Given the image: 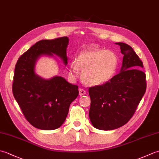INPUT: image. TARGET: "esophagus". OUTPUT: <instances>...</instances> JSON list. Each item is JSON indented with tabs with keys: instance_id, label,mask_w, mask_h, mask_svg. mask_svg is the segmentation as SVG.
I'll return each mask as SVG.
<instances>
[{
	"instance_id": "obj_1",
	"label": "esophagus",
	"mask_w": 159,
	"mask_h": 159,
	"mask_svg": "<svg viewBox=\"0 0 159 159\" xmlns=\"http://www.w3.org/2000/svg\"><path fill=\"white\" fill-rule=\"evenodd\" d=\"M86 94V92L85 89H79V95L80 96H84Z\"/></svg>"
}]
</instances>
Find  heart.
Returning a JSON list of instances; mask_svg holds the SVG:
<instances>
[{"label":"heart","instance_id":"1","mask_svg":"<svg viewBox=\"0 0 159 159\" xmlns=\"http://www.w3.org/2000/svg\"><path fill=\"white\" fill-rule=\"evenodd\" d=\"M119 59L114 52L103 49H89L80 52L75 62L69 66V76L76 79L82 70L84 83L91 86H98L110 81L117 73Z\"/></svg>","mask_w":159,"mask_h":159}]
</instances>
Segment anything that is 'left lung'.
I'll return each instance as SVG.
<instances>
[{
  "label": "left lung",
  "mask_w": 159,
  "mask_h": 159,
  "mask_svg": "<svg viewBox=\"0 0 159 159\" xmlns=\"http://www.w3.org/2000/svg\"><path fill=\"white\" fill-rule=\"evenodd\" d=\"M123 54L120 72L110 81L89 89V116L93 127L102 130L116 129L126 124L135 112L146 89L143 63L132 47L116 43Z\"/></svg>",
  "instance_id": "8db88e82"
}]
</instances>
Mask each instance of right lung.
<instances>
[{"instance_id":"1","label":"right lung","mask_w":159,"mask_h":159,"mask_svg":"<svg viewBox=\"0 0 159 159\" xmlns=\"http://www.w3.org/2000/svg\"><path fill=\"white\" fill-rule=\"evenodd\" d=\"M67 37L43 39L18 59L15 67L13 94L24 116L32 126L41 130L59 128L65 121L70 104L79 95L78 86L63 77L43 79L35 73L37 61L42 56L60 57L66 66Z\"/></svg>"}]
</instances>
